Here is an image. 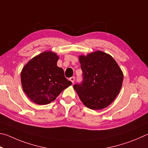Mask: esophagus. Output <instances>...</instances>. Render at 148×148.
Masks as SVG:
<instances>
[{"mask_svg":"<svg viewBox=\"0 0 148 148\" xmlns=\"http://www.w3.org/2000/svg\"><path fill=\"white\" fill-rule=\"evenodd\" d=\"M69 80H70V81L72 82V83H73V82H75V77H71V78L69 79Z\"/></svg>","mask_w":148,"mask_h":148,"instance_id":"obj_1","label":"esophagus"}]
</instances>
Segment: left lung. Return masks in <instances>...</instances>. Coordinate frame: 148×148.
<instances>
[{
    "label": "left lung",
    "instance_id": "8db88e82",
    "mask_svg": "<svg viewBox=\"0 0 148 148\" xmlns=\"http://www.w3.org/2000/svg\"><path fill=\"white\" fill-rule=\"evenodd\" d=\"M83 81L73 88L82 103L92 110H101L112 103L122 86L123 74L112 56L97 51L79 56Z\"/></svg>",
    "mask_w": 148,
    "mask_h": 148
}]
</instances>
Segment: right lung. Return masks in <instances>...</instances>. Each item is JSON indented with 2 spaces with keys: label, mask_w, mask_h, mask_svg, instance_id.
<instances>
[{
  "label": "right lung",
  "mask_w": 148,
  "mask_h": 148,
  "mask_svg": "<svg viewBox=\"0 0 148 148\" xmlns=\"http://www.w3.org/2000/svg\"><path fill=\"white\" fill-rule=\"evenodd\" d=\"M59 56L52 51H44L28 62L21 73L24 92L36 104L47 105L71 86L64 70L57 66Z\"/></svg>",
  "instance_id": "right-lung-1"
}]
</instances>
